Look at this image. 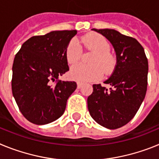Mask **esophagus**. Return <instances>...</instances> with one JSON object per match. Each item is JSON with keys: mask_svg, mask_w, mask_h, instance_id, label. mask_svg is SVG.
I'll return each mask as SVG.
<instances>
[{"mask_svg": "<svg viewBox=\"0 0 159 159\" xmlns=\"http://www.w3.org/2000/svg\"><path fill=\"white\" fill-rule=\"evenodd\" d=\"M82 85H83L82 83H80V82H77V88H80L81 87H82Z\"/></svg>", "mask_w": 159, "mask_h": 159, "instance_id": "1", "label": "esophagus"}]
</instances>
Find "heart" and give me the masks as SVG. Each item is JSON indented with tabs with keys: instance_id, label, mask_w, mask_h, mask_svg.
Returning a JSON list of instances; mask_svg holds the SVG:
<instances>
[{
	"instance_id": "1",
	"label": "heart",
	"mask_w": 159,
	"mask_h": 159,
	"mask_svg": "<svg viewBox=\"0 0 159 159\" xmlns=\"http://www.w3.org/2000/svg\"><path fill=\"white\" fill-rule=\"evenodd\" d=\"M80 43L88 50L93 51L95 55L92 60V65L79 64L73 66L70 71V77L79 82H90L99 80L106 74H111L116 65V57L111 52L110 43L106 38L99 33H89L80 38ZM82 48L78 42L73 40L66 49V59L71 65L80 60Z\"/></svg>"
}]
</instances>
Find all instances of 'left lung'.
Wrapping results in <instances>:
<instances>
[{"label":"left lung","instance_id":"obj_1","mask_svg":"<svg viewBox=\"0 0 159 159\" xmlns=\"http://www.w3.org/2000/svg\"><path fill=\"white\" fill-rule=\"evenodd\" d=\"M113 45L117 64L104 84H93L88 98L90 115L96 123L108 129H117L128 123L145 98L147 88L148 60L143 46L136 39L114 29H96Z\"/></svg>","mask_w":159,"mask_h":159}]
</instances>
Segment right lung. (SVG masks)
I'll use <instances>...</instances> for the list:
<instances>
[{"label": "right lung", "instance_id": "1", "mask_svg": "<svg viewBox=\"0 0 159 159\" xmlns=\"http://www.w3.org/2000/svg\"><path fill=\"white\" fill-rule=\"evenodd\" d=\"M76 30L52 31L22 44L12 64V91L19 110L29 122L43 125L64 114L74 81L57 80L69 70L66 49Z\"/></svg>", "mask_w": 159, "mask_h": 159}]
</instances>
